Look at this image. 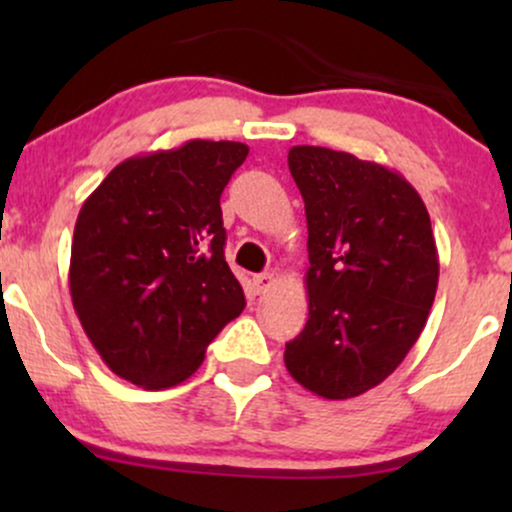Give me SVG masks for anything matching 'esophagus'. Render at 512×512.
<instances>
[{"label": "esophagus", "instance_id": "esophagus-1", "mask_svg": "<svg viewBox=\"0 0 512 512\" xmlns=\"http://www.w3.org/2000/svg\"><path fill=\"white\" fill-rule=\"evenodd\" d=\"M250 284H252V291H255L257 296H262V293H267L274 286V276L272 274H255L252 276Z\"/></svg>", "mask_w": 512, "mask_h": 512}]
</instances>
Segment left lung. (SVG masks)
I'll list each match as a JSON object with an SVG mask.
<instances>
[{
  "label": "left lung",
  "instance_id": "obj_1",
  "mask_svg": "<svg viewBox=\"0 0 512 512\" xmlns=\"http://www.w3.org/2000/svg\"><path fill=\"white\" fill-rule=\"evenodd\" d=\"M308 219V322L286 344L291 378L325 399L380 385L426 325L438 250L419 192L395 170L325 146H293Z\"/></svg>",
  "mask_w": 512,
  "mask_h": 512
}]
</instances>
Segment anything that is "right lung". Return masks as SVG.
<instances>
[{
  "mask_svg": "<svg viewBox=\"0 0 512 512\" xmlns=\"http://www.w3.org/2000/svg\"><path fill=\"white\" fill-rule=\"evenodd\" d=\"M248 146L192 139L122 161L74 226L69 291L105 366L166 390L202 366L211 339L245 308L223 257L221 192Z\"/></svg>",
  "mask_w": 512,
  "mask_h": 512,
  "instance_id": "right-lung-1",
  "label": "right lung"
}]
</instances>
